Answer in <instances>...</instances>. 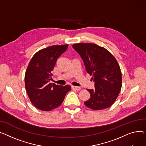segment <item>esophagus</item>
<instances>
[{"label":"esophagus","mask_w":146,"mask_h":146,"mask_svg":"<svg viewBox=\"0 0 146 146\" xmlns=\"http://www.w3.org/2000/svg\"><path fill=\"white\" fill-rule=\"evenodd\" d=\"M72 89L73 90H76V91H80L81 90V87H75V86H72L71 87Z\"/></svg>","instance_id":"34e87169"}]
</instances>
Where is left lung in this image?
Instances as JSON below:
<instances>
[{"instance_id":"8db88e82","label":"left lung","mask_w":146,"mask_h":146,"mask_svg":"<svg viewBox=\"0 0 146 146\" xmlns=\"http://www.w3.org/2000/svg\"><path fill=\"white\" fill-rule=\"evenodd\" d=\"M72 47L81 56L95 84V89H87L90 98L84 102L85 105L94 110L110 107L122 86L121 72L117 60L107 49L96 44L79 43Z\"/></svg>"}]
</instances>
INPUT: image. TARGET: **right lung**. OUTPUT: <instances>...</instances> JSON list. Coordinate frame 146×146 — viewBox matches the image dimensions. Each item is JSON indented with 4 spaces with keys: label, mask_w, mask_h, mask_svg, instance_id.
<instances>
[{
    "label": "right lung",
    "mask_w": 146,
    "mask_h": 146,
    "mask_svg": "<svg viewBox=\"0 0 146 146\" xmlns=\"http://www.w3.org/2000/svg\"><path fill=\"white\" fill-rule=\"evenodd\" d=\"M68 47L53 45L42 49L33 56L28 65L25 75L26 91L32 104L40 110L49 111L61 106L71 89L70 85L49 82L57 59Z\"/></svg>",
    "instance_id": "right-lung-1"
}]
</instances>
